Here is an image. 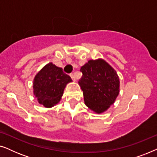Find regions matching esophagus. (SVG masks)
Here are the masks:
<instances>
[{"label":"esophagus","instance_id":"esophagus-1","mask_svg":"<svg viewBox=\"0 0 157 157\" xmlns=\"http://www.w3.org/2000/svg\"><path fill=\"white\" fill-rule=\"evenodd\" d=\"M70 76H71V77L73 81H76V76H75L74 74H71Z\"/></svg>","mask_w":157,"mask_h":157}]
</instances>
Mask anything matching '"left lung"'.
I'll use <instances>...</instances> for the list:
<instances>
[{
  "label": "left lung",
  "instance_id": "8db88e82",
  "mask_svg": "<svg viewBox=\"0 0 157 157\" xmlns=\"http://www.w3.org/2000/svg\"><path fill=\"white\" fill-rule=\"evenodd\" d=\"M80 71L83 75L78 83L85 104L94 112H104L119 95V79L117 72L102 59L90 60Z\"/></svg>",
  "mask_w": 157,
  "mask_h": 157
}]
</instances>
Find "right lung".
I'll list each match as a JSON object with an SVG mask.
<instances>
[{"mask_svg":"<svg viewBox=\"0 0 157 157\" xmlns=\"http://www.w3.org/2000/svg\"><path fill=\"white\" fill-rule=\"evenodd\" d=\"M72 81L63 69L52 63L44 66L33 81V93L39 104L49 108L58 104L68 83Z\"/></svg>","mask_w":157,"mask_h":157,"instance_id":"right-lung-1","label":"right lung"}]
</instances>
